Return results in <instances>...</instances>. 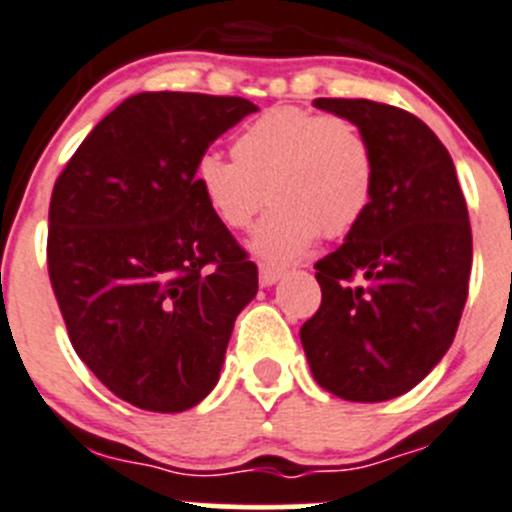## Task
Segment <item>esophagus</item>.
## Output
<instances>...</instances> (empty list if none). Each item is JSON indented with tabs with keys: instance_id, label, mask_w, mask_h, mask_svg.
I'll return each instance as SVG.
<instances>
[{
	"instance_id": "obj_1",
	"label": "esophagus",
	"mask_w": 512,
	"mask_h": 512,
	"mask_svg": "<svg viewBox=\"0 0 512 512\" xmlns=\"http://www.w3.org/2000/svg\"><path fill=\"white\" fill-rule=\"evenodd\" d=\"M282 275H285V272H282L280 267L260 265V285H262V287H272V285H277V282L282 280Z\"/></svg>"
}]
</instances>
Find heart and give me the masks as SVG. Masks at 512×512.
<instances>
[{"instance_id":"obj_1","label":"heart","mask_w":512,"mask_h":512,"mask_svg":"<svg viewBox=\"0 0 512 512\" xmlns=\"http://www.w3.org/2000/svg\"><path fill=\"white\" fill-rule=\"evenodd\" d=\"M374 153L352 121L299 106L267 108L232 138V158L208 151L193 183L210 213L245 230L267 198L270 210L250 237L260 262L302 260L319 235L339 237L364 218L374 198Z\"/></svg>"}]
</instances>
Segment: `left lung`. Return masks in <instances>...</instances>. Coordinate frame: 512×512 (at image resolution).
I'll return each instance as SVG.
<instances>
[{"instance_id":"obj_1","label":"left lung","mask_w":512,"mask_h":512,"mask_svg":"<svg viewBox=\"0 0 512 512\" xmlns=\"http://www.w3.org/2000/svg\"><path fill=\"white\" fill-rule=\"evenodd\" d=\"M314 106L364 133L376 178L364 218L314 265L322 304L299 339L322 389L389 401L426 379L456 337L473 262L466 198L446 146L421 118L366 98Z\"/></svg>"}]
</instances>
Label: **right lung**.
<instances>
[{
  "instance_id": "obj_1",
  "label": "right lung",
  "mask_w": 512,
  "mask_h": 512,
  "mask_svg": "<svg viewBox=\"0 0 512 512\" xmlns=\"http://www.w3.org/2000/svg\"><path fill=\"white\" fill-rule=\"evenodd\" d=\"M257 106L136 94L84 138L49 205V277L79 359L118 399L178 414L215 389L257 267L195 190L198 158Z\"/></svg>"
}]
</instances>
